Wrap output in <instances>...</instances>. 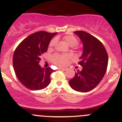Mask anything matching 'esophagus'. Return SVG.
<instances>
[{"instance_id":"34e87169","label":"esophagus","mask_w":122,"mask_h":122,"mask_svg":"<svg viewBox=\"0 0 122 122\" xmlns=\"http://www.w3.org/2000/svg\"><path fill=\"white\" fill-rule=\"evenodd\" d=\"M59 70H62V71H65L66 70V68H61V67H60V68H59Z\"/></svg>"}]
</instances>
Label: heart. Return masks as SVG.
Here are the masks:
<instances>
[{
    "label": "heart",
    "instance_id": "obj_1",
    "mask_svg": "<svg viewBox=\"0 0 122 122\" xmlns=\"http://www.w3.org/2000/svg\"><path fill=\"white\" fill-rule=\"evenodd\" d=\"M64 41L71 47L75 46L78 43V41L76 37L73 35H66L62 37ZM56 43V40L52 39L49 43V48H52ZM72 58V55L70 54H55L52 58L53 63L60 67H63L68 64V61Z\"/></svg>",
    "mask_w": 122,
    "mask_h": 122
}]
</instances>
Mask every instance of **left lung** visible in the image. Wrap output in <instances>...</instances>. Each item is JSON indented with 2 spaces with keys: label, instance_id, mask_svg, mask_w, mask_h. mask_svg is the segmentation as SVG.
<instances>
[{
  "label": "left lung",
  "instance_id": "1",
  "mask_svg": "<svg viewBox=\"0 0 122 122\" xmlns=\"http://www.w3.org/2000/svg\"><path fill=\"white\" fill-rule=\"evenodd\" d=\"M83 43V54L78 63L82 66L69 80L74 91L86 92L94 89L100 83L108 66V54L102 43L92 35L83 31H74Z\"/></svg>",
  "mask_w": 122,
  "mask_h": 122
}]
</instances>
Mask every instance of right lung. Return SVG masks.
<instances>
[{"instance_id":"obj_1","label":"right lung","mask_w":122,"mask_h":122,"mask_svg":"<svg viewBox=\"0 0 122 122\" xmlns=\"http://www.w3.org/2000/svg\"><path fill=\"white\" fill-rule=\"evenodd\" d=\"M57 33L38 31L31 34L20 43L14 52L13 66L20 82L34 91L46 87L54 71L50 67L42 68L39 64L41 56L48 50L51 40Z\"/></svg>"}]
</instances>
